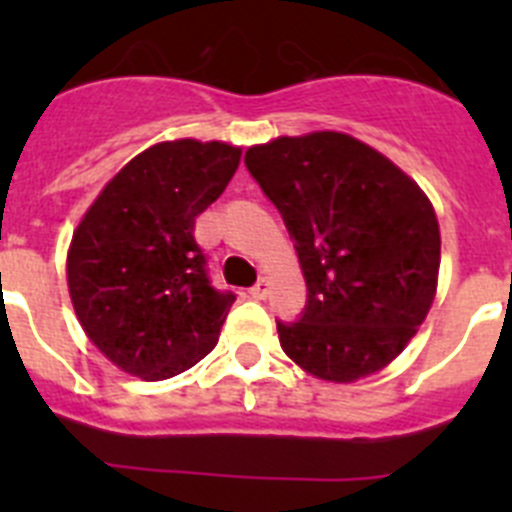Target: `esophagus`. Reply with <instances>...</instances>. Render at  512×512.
I'll return each instance as SVG.
<instances>
[{"label":"esophagus","instance_id":"34e87169","mask_svg":"<svg viewBox=\"0 0 512 512\" xmlns=\"http://www.w3.org/2000/svg\"><path fill=\"white\" fill-rule=\"evenodd\" d=\"M269 289H271L269 279H261L256 287H251V297H253V300H264V297L269 295Z\"/></svg>","mask_w":512,"mask_h":512}]
</instances>
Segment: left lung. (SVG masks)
Returning a JSON list of instances; mask_svg holds the SVG:
<instances>
[{
  "label": "left lung",
  "mask_w": 512,
  "mask_h": 512,
  "mask_svg": "<svg viewBox=\"0 0 512 512\" xmlns=\"http://www.w3.org/2000/svg\"><path fill=\"white\" fill-rule=\"evenodd\" d=\"M246 166L282 212L307 284L284 354L323 382L382 372L436 300L441 230L428 194L390 158L336 130L279 135Z\"/></svg>",
  "instance_id": "8db88e82"
}]
</instances>
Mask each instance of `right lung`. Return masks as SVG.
<instances>
[{
    "label": "right lung",
    "instance_id": "right-lung-1",
    "mask_svg": "<svg viewBox=\"0 0 512 512\" xmlns=\"http://www.w3.org/2000/svg\"><path fill=\"white\" fill-rule=\"evenodd\" d=\"M223 140H164L104 184L66 253V282L89 341L125 374L187 372L220 338L235 297L207 279L197 215L241 164Z\"/></svg>",
    "mask_w": 512,
    "mask_h": 512
}]
</instances>
